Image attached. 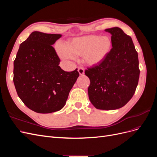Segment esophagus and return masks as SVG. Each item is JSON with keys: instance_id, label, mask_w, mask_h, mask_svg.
I'll return each mask as SVG.
<instances>
[{"instance_id": "esophagus-1", "label": "esophagus", "mask_w": 157, "mask_h": 157, "mask_svg": "<svg viewBox=\"0 0 157 157\" xmlns=\"http://www.w3.org/2000/svg\"><path fill=\"white\" fill-rule=\"evenodd\" d=\"M78 72L80 75H83L84 74V69L82 67H78Z\"/></svg>"}]
</instances>
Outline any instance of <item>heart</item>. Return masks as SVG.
<instances>
[{"mask_svg":"<svg viewBox=\"0 0 157 157\" xmlns=\"http://www.w3.org/2000/svg\"><path fill=\"white\" fill-rule=\"evenodd\" d=\"M111 48L112 40L109 36L90 35L73 38L66 46H57L56 50L63 60H73L75 56H82L84 62L92 66L101 63Z\"/></svg>","mask_w":157,"mask_h":157,"instance_id":"obj_1","label":"heart"}]
</instances>
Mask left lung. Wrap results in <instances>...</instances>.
I'll use <instances>...</instances> for the list:
<instances>
[{
  "instance_id": "1",
  "label": "left lung",
  "mask_w": 157,
  "mask_h": 157,
  "mask_svg": "<svg viewBox=\"0 0 157 157\" xmlns=\"http://www.w3.org/2000/svg\"><path fill=\"white\" fill-rule=\"evenodd\" d=\"M111 35L112 49L106 58L85 71L90 80V102L98 109L115 110L134 96L140 77L137 52L132 38L119 27L105 30Z\"/></svg>"
}]
</instances>
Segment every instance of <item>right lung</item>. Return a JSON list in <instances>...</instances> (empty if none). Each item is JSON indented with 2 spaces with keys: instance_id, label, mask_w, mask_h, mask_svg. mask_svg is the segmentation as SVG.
<instances>
[{
  "instance_id": "add662e5",
  "label": "right lung",
  "mask_w": 157,
  "mask_h": 157,
  "mask_svg": "<svg viewBox=\"0 0 157 157\" xmlns=\"http://www.w3.org/2000/svg\"><path fill=\"white\" fill-rule=\"evenodd\" d=\"M59 34L34 31L22 42L13 61V83L19 98L31 110L50 113L62 109L79 77L59 66L60 59L52 47Z\"/></svg>"
}]
</instances>
